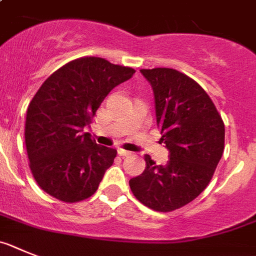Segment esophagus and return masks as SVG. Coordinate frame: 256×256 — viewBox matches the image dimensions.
I'll return each mask as SVG.
<instances>
[{
	"label": "esophagus",
	"instance_id": "obj_1",
	"mask_svg": "<svg viewBox=\"0 0 256 256\" xmlns=\"http://www.w3.org/2000/svg\"><path fill=\"white\" fill-rule=\"evenodd\" d=\"M118 154L120 156H131L132 154V152H130V150H122V148H118Z\"/></svg>",
	"mask_w": 256,
	"mask_h": 256
}]
</instances>
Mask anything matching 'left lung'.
Segmentation results:
<instances>
[{
  "instance_id": "1",
  "label": "left lung",
  "mask_w": 256,
  "mask_h": 256,
  "mask_svg": "<svg viewBox=\"0 0 256 256\" xmlns=\"http://www.w3.org/2000/svg\"><path fill=\"white\" fill-rule=\"evenodd\" d=\"M152 85L161 142L170 150L166 165L146 154V170L130 179L131 192L144 206L168 212L205 190L224 150V122L201 86L171 68L140 70Z\"/></svg>"
}]
</instances>
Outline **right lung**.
Wrapping results in <instances>:
<instances>
[{
  "instance_id": "obj_1",
  "label": "right lung",
  "mask_w": 256,
  "mask_h": 256,
  "mask_svg": "<svg viewBox=\"0 0 256 256\" xmlns=\"http://www.w3.org/2000/svg\"><path fill=\"white\" fill-rule=\"evenodd\" d=\"M134 73L103 58L84 56L42 84L28 106L24 131L30 171L42 190L66 204L96 192L117 150L96 144L82 128L110 91Z\"/></svg>"
}]
</instances>
